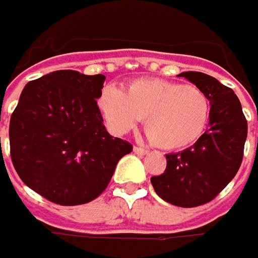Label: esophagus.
I'll list each match as a JSON object with an SVG mask.
<instances>
[{
  "instance_id": "34e87169",
  "label": "esophagus",
  "mask_w": 258,
  "mask_h": 258,
  "mask_svg": "<svg viewBox=\"0 0 258 258\" xmlns=\"http://www.w3.org/2000/svg\"><path fill=\"white\" fill-rule=\"evenodd\" d=\"M133 150H134V153L138 154V156H146V154H148V151L144 150V148H141V147H134Z\"/></svg>"
}]
</instances>
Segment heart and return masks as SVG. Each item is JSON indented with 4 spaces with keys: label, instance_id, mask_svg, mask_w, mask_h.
I'll return each instance as SVG.
<instances>
[{
    "label": "heart",
    "instance_id": "heart-1",
    "mask_svg": "<svg viewBox=\"0 0 258 258\" xmlns=\"http://www.w3.org/2000/svg\"><path fill=\"white\" fill-rule=\"evenodd\" d=\"M98 108L112 134H125L144 118L147 134L163 150H181L196 144L209 127L211 104L199 87L141 78L130 83L125 93L105 85Z\"/></svg>",
    "mask_w": 258,
    "mask_h": 258
}]
</instances>
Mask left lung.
<instances>
[{
  "mask_svg": "<svg viewBox=\"0 0 258 258\" xmlns=\"http://www.w3.org/2000/svg\"><path fill=\"white\" fill-rule=\"evenodd\" d=\"M180 77L209 95V128L196 144L165 154L167 168L151 177V184L164 201L188 209L211 201L234 178L243 161L247 120L234 91L214 77L199 71Z\"/></svg>",
  "mask_w": 258,
  "mask_h": 258,
  "instance_id": "8db88e82",
  "label": "left lung"
}]
</instances>
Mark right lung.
<instances>
[{
	"mask_svg": "<svg viewBox=\"0 0 258 258\" xmlns=\"http://www.w3.org/2000/svg\"><path fill=\"white\" fill-rule=\"evenodd\" d=\"M105 77L59 70L30 81L10 121L14 168L31 190L61 206L97 199L133 146L108 134L97 98Z\"/></svg>",
	"mask_w": 258,
	"mask_h": 258,
	"instance_id": "right-lung-1",
	"label": "right lung"
}]
</instances>
